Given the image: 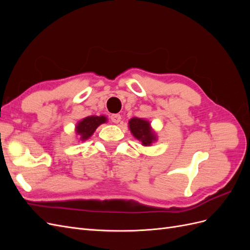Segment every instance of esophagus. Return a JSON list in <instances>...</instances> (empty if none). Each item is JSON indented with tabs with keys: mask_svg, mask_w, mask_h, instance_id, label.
I'll use <instances>...</instances> for the list:
<instances>
[{
	"mask_svg": "<svg viewBox=\"0 0 250 250\" xmlns=\"http://www.w3.org/2000/svg\"><path fill=\"white\" fill-rule=\"evenodd\" d=\"M110 121H111L112 123L118 124L120 121H121V116L120 115H111L110 116Z\"/></svg>",
	"mask_w": 250,
	"mask_h": 250,
	"instance_id": "1",
	"label": "esophagus"
}]
</instances>
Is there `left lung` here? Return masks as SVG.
Here are the masks:
<instances>
[{
	"mask_svg": "<svg viewBox=\"0 0 250 250\" xmlns=\"http://www.w3.org/2000/svg\"><path fill=\"white\" fill-rule=\"evenodd\" d=\"M129 128L133 137L141 141L144 146L151 145V143L155 140V135L150 128V123L146 120L139 118L131 119L129 121Z\"/></svg>",
	"mask_w": 250,
	"mask_h": 250,
	"instance_id": "left-lung-1",
	"label": "left lung"
}]
</instances>
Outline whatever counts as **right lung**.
Instances as JSON below:
<instances>
[{
	"mask_svg": "<svg viewBox=\"0 0 250 250\" xmlns=\"http://www.w3.org/2000/svg\"><path fill=\"white\" fill-rule=\"evenodd\" d=\"M105 122H106V118L104 116L87 117L85 119H83L82 121H80V122L77 124L76 132L78 135H80V140L85 141L95 132L98 126Z\"/></svg>",
	"mask_w": 250,
	"mask_h": 250,
	"instance_id": "1",
	"label": "right lung"
}]
</instances>
